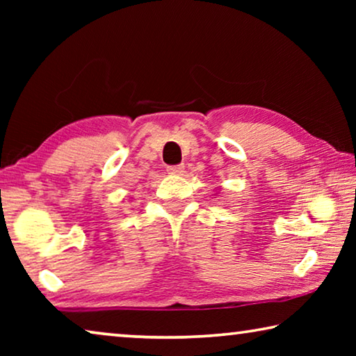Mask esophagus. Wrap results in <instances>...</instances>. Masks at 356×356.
<instances>
[{
    "instance_id": "obj_1",
    "label": "esophagus",
    "mask_w": 356,
    "mask_h": 356,
    "mask_svg": "<svg viewBox=\"0 0 356 356\" xmlns=\"http://www.w3.org/2000/svg\"><path fill=\"white\" fill-rule=\"evenodd\" d=\"M185 170L184 165H176V166H168V174H174V176H179V174H182Z\"/></svg>"
}]
</instances>
